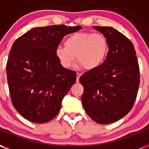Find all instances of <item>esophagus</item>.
<instances>
[{"instance_id": "1", "label": "esophagus", "mask_w": 149, "mask_h": 149, "mask_svg": "<svg viewBox=\"0 0 149 149\" xmlns=\"http://www.w3.org/2000/svg\"><path fill=\"white\" fill-rule=\"evenodd\" d=\"M80 77H81V74L80 73H77V82L79 81V79H80Z\"/></svg>"}]
</instances>
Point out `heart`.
<instances>
[{"label":"heart","instance_id":"obj_1","mask_svg":"<svg viewBox=\"0 0 149 149\" xmlns=\"http://www.w3.org/2000/svg\"><path fill=\"white\" fill-rule=\"evenodd\" d=\"M65 47L58 46L55 56L62 67H71L75 58L87 70H93L103 64L109 52V42L100 33H75L65 40Z\"/></svg>","mask_w":149,"mask_h":149}]
</instances>
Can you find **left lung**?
Returning <instances> with one entry per match:
<instances>
[{
    "instance_id": "obj_1",
    "label": "left lung",
    "mask_w": 149,
    "mask_h": 149,
    "mask_svg": "<svg viewBox=\"0 0 149 149\" xmlns=\"http://www.w3.org/2000/svg\"><path fill=\"white\" fill-rule=\"evenodd\" d=\"M109 42L102 65L80 77L81 101L92 120L101 125L117 121L130 112L137 96L140 70L134 46L112 27L93 26Z\"/></svg>"
}]
</instances>
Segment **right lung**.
<instances>
[{
	"label": "right lung",
	"mask_w": 149,
	"mask_h": 149,
	"mask_svg": "<svg viewBox=\"0 0 149 149\" xmlns=\"http://www.w3.org/2000/svg\"><path fill=\"white\" fill-rule=\"evenodd\" d=\"M81 29L64 24L33 28L13 44L6 65L8 88L13 106L28 120L46 123L58 114L77 73L62 67L55 49L65 35Z\"/></svg>",
	"instance_id": "add662e5"
}]
</instances>
